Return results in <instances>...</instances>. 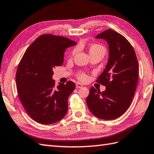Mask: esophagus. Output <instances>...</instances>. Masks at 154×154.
<instances>
[{"label": "esophagus", "instance_id": "34e87169", "mask_svg": "<svg viewBox=\"0 0 154 154\" xmlns=\"http://www.w3.org/2000/svg\"><path fill=\"white\" fill-rule=\"evenodd\" d=\"M82 87H83V85L79 83H76V88H82Z\"/></svg>", "mask_w": 154, "mask_h": 154}]
</instances>
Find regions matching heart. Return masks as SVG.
Returning a JSON list of instances; mask_svg holds the SVG:
<instances>
[{
	"label": "heart",
	"instance_id": "b5f03b06",
	"mask_svg": "<svg viewBox=\"0 0 154 154\" xmlns=\"http://www.w3.org/2000/svg\"><path fill=\"white\" fill-rule=\"evenodd\" d=\"M76 52H77V49H75L72 53L73 55H74ZM89 52H90L91 56L95 54H97V53H102L103 55H104L106 53V48L104 46H102V45L93 44L91 46L90 48H89ZM77 78L82 81H85L87 80L88 77L85 73L81 72V73H78Z\"/></svg>",
	"mask_w": 154,
	"mask_h": 154
}]
</instances>
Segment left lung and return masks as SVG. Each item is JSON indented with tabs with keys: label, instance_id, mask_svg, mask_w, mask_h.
Segmentation results:
<instances>
[{
	"label": "left lung",
	"instance_id": "1",
	"mask_svg": "<svg viewBox=\"0 0 154 154\" xmlns=\"http://www.w3.org/2000/svg\"><path fill=\"white\" fill-rule=\"evenodd\" d=\"M109 45V60L98 82L106 87L100 92L92 87L87 98L91 112L98 118L112 120L129 108L138 83V64L134 50L127 39L112 29L98 34Z\"/></svg>",
	"mask_w": 154,
	"mask_h": 154
}]
</instances>
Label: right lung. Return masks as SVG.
<instances>
[{
	"instance_id": "right-lung-1",
	"label": "right lung",
	"mask_w": 154,
	"mask_h": 154,
	"mask_svg": "<svg viewBox=\"0 0 154 154\" xmlns=\"http://www.w3.org/2000/svg\"><path fill=\"white\" fill-rule=\"evenodd\" d=\"M76 44L64 37L42 35L20 60L16 76L17 93L24 109L36 122L52 124L66 115L67 99L75 85L69 81L56 87L52 77L54 67L63 64L66 48Z\"/></svg>"
}]
</instances>
